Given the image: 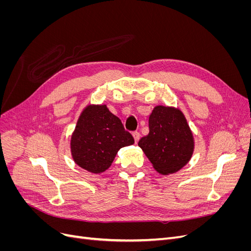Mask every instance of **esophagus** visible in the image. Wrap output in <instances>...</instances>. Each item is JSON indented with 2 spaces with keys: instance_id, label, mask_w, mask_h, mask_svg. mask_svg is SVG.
Returning a JSON list of instances; mask_svg holds the SVG:
<instances>
[{
  "instance_id": "1",
  "label": "esophagus",
  "mask_w": 251,
  "mask_h": 251,
  "mask_svg": "<svg viewBox=\"0 0 251 251\" xmlns=\"http://www.w3.org/2000/svg\"><path fill=\"white\" fill-rule=\"evenodd\" d=\"M132 135H133V137H134L135 143H137L138 140H139V138H140V134H139L137 131H135V132L132 133Z\"/></svg>"
}]
</instances>
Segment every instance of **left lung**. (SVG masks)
Segmentation results:
<instances>
[{
    "mask_svg": "<svg viewBox=\"0 0 251 251\" xmlns=\"http://www.w3.org/2000/svg\"><path fill=\"white\" fill-rule=\"evenodd\" d=\"M149 127V134L140 138L138 146L155 170L169 175L183 168L194 151L193 134L183 114L158 105L150 115Z\"/></svg>",
    "mask_w": 251,
    "mask_h": 251,
    "instance_id": "1",
    "label": "left lung"
}]
</instances>
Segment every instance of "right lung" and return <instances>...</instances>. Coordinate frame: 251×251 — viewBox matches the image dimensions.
I'll use <instances>...</instances> for the list:
<instances>
[{
	"label": "right lung",
	"mask_w": 251,
	"mask_h": 251,
	"mask_svg": "<svg viewBox=\"0 0 251 251\" xmlns=\"http://www.w3.org/2000/svg\"><path fill=\"white\" fill-rule=\"evenodd\" d=\"M133 143V136L107 105H89L72 135L71 151L80 168L98 174L109 168L121 148Z\"/></svg>",
	"instance_id": "add662e5"
}]
</instances>
